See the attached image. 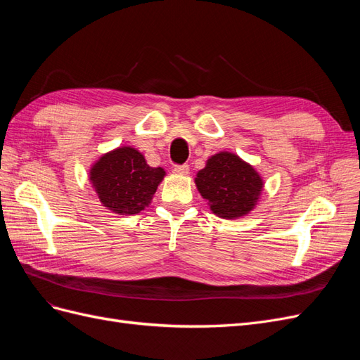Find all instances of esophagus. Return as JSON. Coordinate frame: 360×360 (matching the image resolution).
I'll return each instance as SVG.
<instances>
[{"label":"esophagus","instance_id":"34e87169","mask_svg":"<svg viewBox=\"0 0 360 360\" xmlns=\"http://www.w3.org/2000/svg\"><path fill=\"white\" fill-rule=\"evenodd\" d=\"M174 171H176L177 174H180V176H188V174H189V167L188 165H177V167H174Z\"/></svg>","mask_w":360,"mask_h":360}]
</instances>
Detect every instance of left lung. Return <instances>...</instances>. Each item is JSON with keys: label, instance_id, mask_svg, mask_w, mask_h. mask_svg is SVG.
<instances>
[{"label": "left lung", "instance_id": "left-lung-1", "mask_svg": "<svg viewBox=\"0 0 360 360\" xmlns=\"http://www.w3.org/2000/svg\"><path fill=\"white\" fill-rule=\"evenodd\" d=\"M201 197L213 214L222 219H238L252 212L264 189L261 174L231 151L210 156L195 177Z\"/></svg>", "mask_w": 360, "mask_h": 360}]
</instances>
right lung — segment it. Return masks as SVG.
<instances>
[{
	"mask_svg": "<svg viewBox=\"0 0 360 360\" xmlns=\"http://www.w3.org/2000/svg\"><path fill=\"white\" fill-rule=\"evenodd\" d=\"M165 176V169L147 165L144 155L130 146L103 153L89 169L91 188L105 209L126 216L151 204Z\"/></svg>",
	"mask_w": 360,
	"mask_h": 360,
	"instance_id": "right-lung-1",
	"label": "right lung"
}]
</instances>
